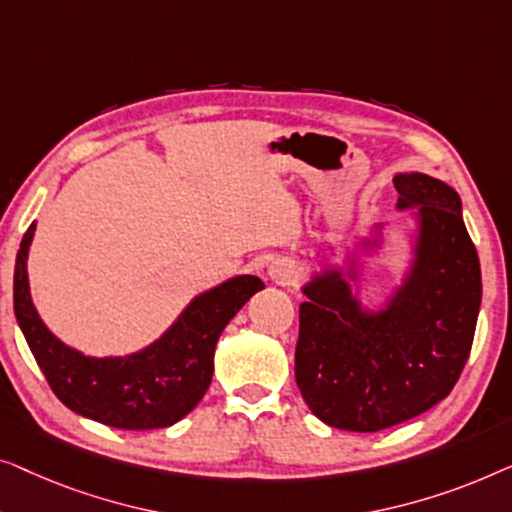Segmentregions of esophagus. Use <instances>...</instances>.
Here are the masks:
<instances>
[{"label":"esophagus","mask_w":512,"mask_h":512,"mask_svg":"<svg viewBox=\"0 0 512 512\" xmlns=\"http://www.w3.org/2000/svg\"><path fill=\"white\" fill-rule=\"evenodd\" d=\"M266 273H269L271 283L285 285V283H290V280L294 278V273H297V264L287 257H278V259H273L269 266H266Z\"/></svg>","instance_id":"esophagus-1"}]
</instances>
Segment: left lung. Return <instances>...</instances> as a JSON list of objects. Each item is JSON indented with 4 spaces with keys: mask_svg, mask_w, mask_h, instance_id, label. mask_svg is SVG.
<instances>
[{
    "mask_svg": "<svg viewBox=\"0 0 512 512\" xmlns=\"http://www.w3.org/2000/svg\"><path fill=\"white\" fill-rule=\"evenodd\" d=\"M397 211H410L406 264L366 306L364 278L390 255L392 222L369 227L325 259L301 292L294 376L329 427L380 431L448 397L469 359L480 313V262L455 187L429 174L394 176Z\"/></svg>",
    "mask_w": 512,
    "mask_h": 512,
    "instance_id": "obj_1",
    "label": "left lung"
}]
</instances>
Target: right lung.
<instances>
[{
    "instance_id": "1",
    "label": "right lung",
    "mask_w": 512,
    "mask_h": 512,
    "mask_svg": "<svg viewBox=\"0 0 512 512\" xmlns=\"http://www.w3.org/2000/svg\"><path fill=\"white\" fill-rule=\"evenodd\" d=\"M37 222L27 229L13 273V311L50 390L74 413L115 429H162L190 413L213 378L215 345L229 320L264 290L257 276H234L201 292L160 338L129 355H85L41 320L32 301L27 257Z\"/></svg>"
}]
</instances>
